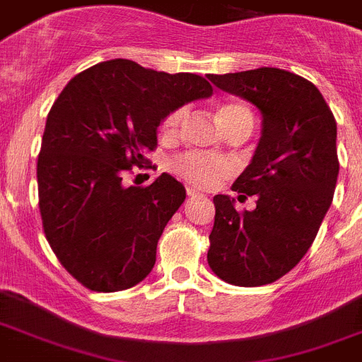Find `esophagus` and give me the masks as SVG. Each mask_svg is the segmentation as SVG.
<instances>
[{"label":"esophagus","instance_id":"1","mask_svg":"<svg viewBox=\"0 0 362 362\" xmlns=\"http://www.w3.org/2000/svg\"><path fill=\"white\" fill-rule=\"evenodd\" d=\"M187 194L189 197H198V191L194 187H187Z\"/></svg>","mask_w":362,"mask_h":362}]
</instances>
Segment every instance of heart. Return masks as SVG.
Returning a JSON list of instances; mask_svg holds the SVG:
<instances>
[{
    "label": "heart",
    "instance_id": "obj_1",
    "mask_svg": "<svg viewBox=\"0 0 362 362\" xmlns=\"http://www.w3.org/2000/svg\"><path fill=\"white\" fill-rule=\"evenodd\" d=\"M185 110H175L169 113L162 122V133L165 136L177 135L180 122L184 120ZM218 120L223 126L226 132L236 126H250L252 128V113L249 108L242 104H223L218 108ZM175 173L180 175L184 180L198 185V187H213L214 184L221 180L223 177L233 173V162L221 157H213V155H204V153L189 151L180 155L171 164Z\"/></svg>",
    "mask_w": 362,
    "mask_h": 362
}]
</instances>
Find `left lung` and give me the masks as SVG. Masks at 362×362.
<instances>
[{"mask_svg": "<svg viewBox=\"0 0 362 362\" xmlns=\"http://www.w3.org/2000/svg\"><path fill=\"white\" fill-rule=\"evenodd\" d=\"M207 77L262 113L258 146L233 185L238 200L256 197V207L238 213L229 194L213 198L207 263L230 285H269L307 254L330 207L339 175L337 124L317 88L291 71Z\"/></svg>", "mask_w": 362, "mask_h": 362, "instance_id": "left-lung-1", "label": "left lung"}]
</instances>
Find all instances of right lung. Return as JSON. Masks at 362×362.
I'll list each match as a JSON object with an SVG mask.
<instances>
[{
	"mask_svg": "<svg viewBox=\"0 0 362 362\" xmlns=\"http://www.w3.org/2000/svg\"><path fill=\"white\" fill-rule=\"evenodd\" d=\"M211 95L202 76L129 59L88 68L59 93L37 158L39 211L52 250L86 288L126 291L153 270L185 187L168 173L148 187L122 178L148 164L169 113Z\"/></svg>",
	"mask_w": 362,
	"mask_h": 362,
	"instance_id": "obj_1",
	"label": "right lung"
}]
</instances>
